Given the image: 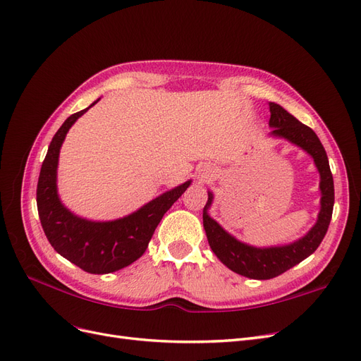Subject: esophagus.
<instances>
[{
  "instance_id": "34e87169",
  "label": "esophagus",
  "mask_w": 361,
  "mask_h": 361,
  "mask_svg": "<svg viewBox=\"0 0 361 361\" xmlns=\"http://www.w3.org/2000/svg\"><path fill=\"white\" fill-rule=\"evenodd\" d=\"M213 176V169L209 167V166H201L198 169V173H197V180L198 183H204L207 182L209 179H212Z\"/></svg>"
}]
</instances>
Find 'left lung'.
<instances>
[{"instance_id":"obj_1","label":"left lung","mask_w":361,"mask_h":361,"mask_svg":"<svg viewBox=\"0 0 361 361\" xmlns=\"http://www.w3.org/2000/svg\"><path fill=\"white\" fill-rule=\"evenodd\" d=\"M269 127L272 130L268 136L284 139L311 155L320 175L319 190L322 198L317 221L304 237L289 244H280V246L256 247L237 240L212 218L209 210L213 204L214 195L212 191H207L209 200L203 210V225L210 249L231 271L253 280H269L277 277L312 255L327 233L335 203L334 176H331L329 158L319 136L314 133L312 128L302 124L276 102H269Z\"/></svg>"}]
</instances>
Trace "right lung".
Segmentation results:
<instances>
[{"label": "right lung", "mask_w": 361, "mask_h": 361, "mask_svg": "<svg viewBox=\"0 0 361 361\" xmlns=\"http://www.w3.org/2000/svg\"><path fill=\"white\" fill-rule=\"evenodd\" d=\"M99 102L72 114L53 136L42 161L37 207L44 234L53 249L69 262L90 274H108L126 268L145 253L164 213L191 185V179L175 186L136 212L114 221H89L72 213L57 192V166L62 143L74 123Z\"/></svg>", "instance_id": "right-lung-1"}]
</instances>
